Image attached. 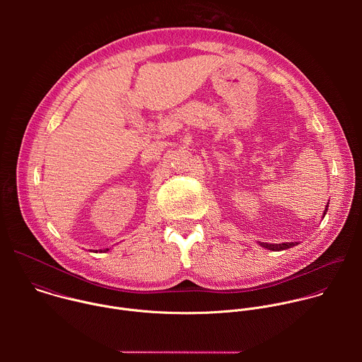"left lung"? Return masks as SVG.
<instances>
[{
  "instance_id": "1",
  "label": "left lung",
  "mask_w": 362,
  "mask_h": 362,
  "mask_svg": "<svg viewBox=\"0 0 362 362\" xmlns=\"http://www.w3.org/2000/svg\"><path fill=\"white\" fill-rule=\"evenodd\" d=\"M329 203V202H328ZM327 211H328V204H327V208H325V211H324V216H325V214H327ZM259 245L261 246H264V247H267V249H269V250H285V249H289V247H293L295 245H298V242H285V243H267V242H259Z\"/></svg>"
}]
</instances>
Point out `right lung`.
<instances>
[{
    "label": "right lung",
    "instance_id": "1",
    "mask_svg": "<svg viewBox=\"0 0 362 362\" xmlns=\"http://www.w3.org/2000/svg\"><path fill=\"white\" fill-rule=\"evenodd\" d=\"M100 250H101V249H100ZM106 250H109V249H106ZM106 250H105V252H106ZM95 252H97V250H95Z\"/></svg>",
    "mask_w": 362,
    "mask_h": 362
}]
</instances>
